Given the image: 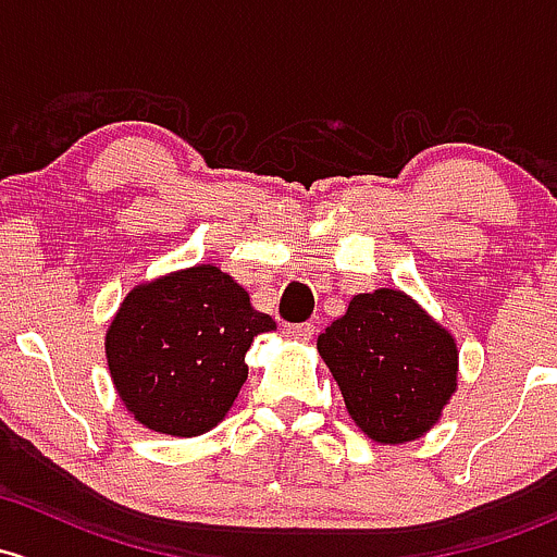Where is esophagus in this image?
I'll list each match as a JSON object with an SVG mask.
<instances>
[{"label": "esophagus", "mask_w": 557, "mask_h": 557, "mask_svg": "<svg viewBox=\"0 0 557 557\" xmlns=\"http://www.w3.org/2000/svg\"><path fill=\"white\" fill-rule=\"evenodd\" d=\"M285 333H288L290 338H298V342H309V338L314 336V325L312 323H298V325H285L283 327Z\"/></svg>", "instance_id": "1"}]
</instances>
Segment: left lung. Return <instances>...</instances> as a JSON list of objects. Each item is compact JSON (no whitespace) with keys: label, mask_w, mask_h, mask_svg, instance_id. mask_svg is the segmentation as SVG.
<instances>
[{"label":"left lung","mask_w":557,"mask_h":557,"mask_svg":"<svg viewBox=\"0 0 557 557\" xmlns=\"http://www.w3.org/2000/svg\"><path fill=\"white\" fill-rule=\"evenodd\" d=\"M318 352L355 424L386 446L432 430L456 392L454 336L403 290L355 296L320 333Z\"/></svg>","instance_id":"left-lung-1"}]
</instances>
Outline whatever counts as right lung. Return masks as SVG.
<instances>
[{
  "label": "right lung",
  "instance_id": "1",
  "mask_svg": "<svg viewBox=\"0 0 557 557\" xmlns=\"http://www.w3.org/2000/svg\"><path fill=\"white\" fill-rule=\"evenodd\" d=\"M269 314L213 263L140 283L107 331V362L120 400L146 430L195 437L213 430L248 379L245 352Z\"/></svg>",
  "mask_w": 557,
  "mask_h": 557
}]
</instances>
